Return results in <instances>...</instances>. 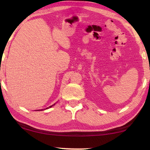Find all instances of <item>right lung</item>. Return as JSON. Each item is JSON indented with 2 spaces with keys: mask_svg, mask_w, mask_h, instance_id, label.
Wrapping results in <instances>:
<instances>
[{
  "mask_svg": "<svg viewBox=\"0 0 150 150\" xmlns=\"http://www.w3.org/2000/svg\"><path fill=\"white\" fill-rule=\"evenodd\" d=\"M54 105H55V104H54V105H52V106H50V107H52V106H54ZM48 108H49V107H48Z\"/></svg>",
  "mask_w": 150,
  "mask_h": 150,
  "instance_id": "add662e5",
  "label": "right lung"
}]
</instances>
